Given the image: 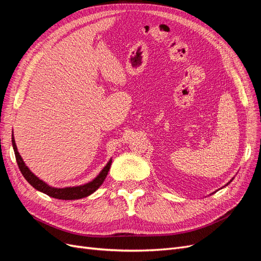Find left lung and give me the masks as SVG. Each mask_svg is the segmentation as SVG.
<instances>
[{
  "mask_svg": "<svg viewBox=\"0 0 261 261\" xmlns=\"http://www.w3.org/2000/svg\"><path fill=\"white\" fill-rule=\"evenodd\" d=\"M232 179H233V178H232ZM232 179H231V180H230V181H232ZM230 181H228V183H227V184H226V185H228V184H230Z\"/></svg>",
  "mask_w": 261,
  "mask_h": 261,
  "instance_id": "1",
  "label": "left lung"
}]
</instances>
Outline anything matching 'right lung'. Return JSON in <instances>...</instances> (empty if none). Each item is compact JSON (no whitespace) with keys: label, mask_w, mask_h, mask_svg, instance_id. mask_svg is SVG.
Segmentation results:
<instances>
[{"label":"right lung","mask_w":261,"mask_h":261,"mask_svg":"<svg viewBox=\"0 0 261 261\" xmlns=\"http://www.w3.org/2000/svg\"><path fill=\"white\" fill-rule=\"evenodd\" d=\"M12 144H13L15 156H16L18 168L21 172V174L23 175V177H25L28 183L34 188H36L37 191L41 192L50 197H53V198H57V199L75 200V199L85 198V197L91 195L92 193L96 192L97 189L102 185V183L105 181V179L108 175V172L110 170V167H111V163H112V159H110L106 167L102 169L101 172L97 175V177H94L91 181H89V183H86V184L80 185V186L64 187V188L52 187V186L46 184L45 181H43L42 179L37 177L34 173L28 169V167L25 164V162H23L22 158L20 156V154L18 152L16 144H15L14 135L12 136Z\"/></svg>","instance_id":"add662e5"}]
</instances>
